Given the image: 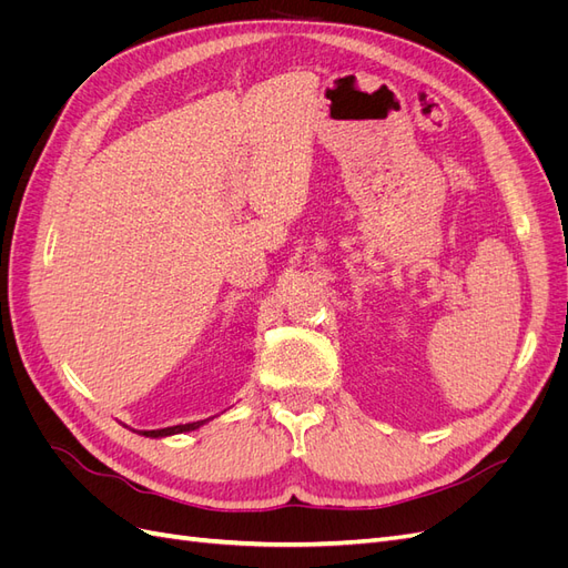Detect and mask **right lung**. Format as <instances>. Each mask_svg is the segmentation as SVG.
Returning a JSON list of instances; mask_svg holds the SVG:
<instances>
[{"instance_id": "right-lung-1", "label": "right lung", "mask_w": 568, "mask_h": 568, "mask_svg": "<svg viewBox=\"0 0 568 568\" xmlns=\"http://www.w3.org/2000/svg\"><path fill=\"white\" fill-rule=\"evenodd\" d=\"M209 419H213V417H209ZM209 419L178 424V426H168V428H153V432H142V436H146V438H165V436H175V434H186V432H194V428L203 426Z\"/></svg>"}]
</instances>
